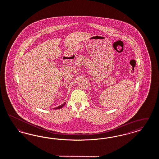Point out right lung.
Wrapping results in <instances>:
<instances>
[{
    "mask_svg": "<svg viewBox=\"0 0 159 159\" xmlns=\"http://www.w3.org/2000/svg\"><path fill=\"white\" fill-rule=\"evenodd\" d=\"M65 104H66V102H65L63 104H61V105H60V106H58V107H55V108H54L53 109H61V107H63L65 105Z\"/></svg>",
    "mask_w": 159,
    "mask_h": 159,
    "instance_id": "1",
    "label": "right lung"
}]
</instances>
